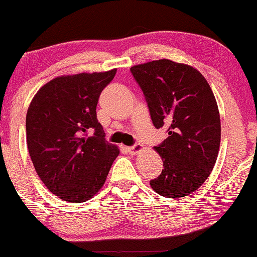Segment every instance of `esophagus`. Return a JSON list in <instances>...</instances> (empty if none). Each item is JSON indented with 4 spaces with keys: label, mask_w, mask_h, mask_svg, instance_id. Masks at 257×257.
<instances>
[{
    "label": "esophagus",
    "mask_w": 257,
    "mask_h": 257,
    "mask_svg": "<svg viewBox=\"0 0 257 257\" xmlns=\"http://www.w3.org/2000/svg\"><path fill=\"white\" fill-rule=\"evenodd\" d=\"M143 149H144V148H143L142 144H136V145L131 146V148H128L127 150H128V152L131 153V155H137V153L143 151Z\"/></svg>",
    "instance_id": "1"
}]
</instances>
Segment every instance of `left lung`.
<instances>
[{"mask_svg": "<svg viewBox=\"0 0 257 257\" xmlns=\"http://www.w3.org/2000/svg\"><path fill=\"white\" fill-rule=\"evenodd\" d=\"M131 73L155 127H169L155 146L164 169L150 185L164 197H185L208 179L218 156L221 119L212 89L197 69L168 59L136 65Z\"/></svg>", "mask_w": 257, "mask_h": 257, "instance_id": "8db88e82", "label": "left lung"}]
</instances>
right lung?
<instances>
[{
    "mask_svg": "<svg viewBox=\"0 0 257 257\" xmlns=\"http://www.w3.org/2000/svg\"><path fill=\"white\" fill-rule=\"evenodd\" d=\"M115 72L58 76L39 89L27 111V145L35 171L66 202L82 203L98 194L119 155L105 141L95 111Z\"/></svg>",
    "mask_w": 257,
    "mask_h": 257,
    "instance_id": "right-lung-1",
    "label": "right lung"
}]
</instances>
